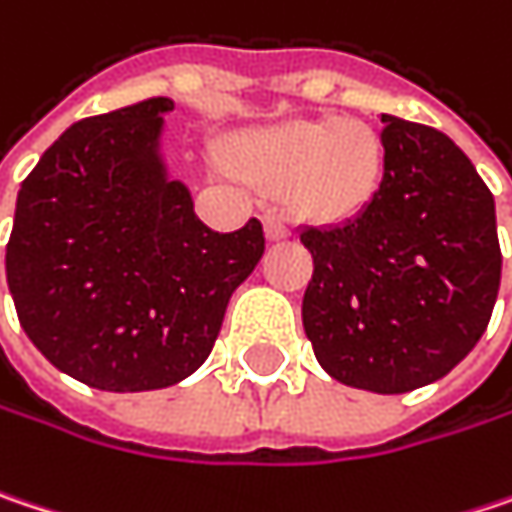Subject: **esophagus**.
<instances>
[{
	"mask_svg": "<svg viewBox=\"0 0 512 512\" xmlns=\"http://www.w3.org/2000/svg\"><path fill=\"white\" fill-rule=\"evenodd\" d=\"M263 228H266V237H269V240H284V237H290V228H287V222H284L278 213H266V216H263Z\"/></svg>",
	"mask_w": 512,
	"mask_h": 512,
	"instance_id": "obj_1",
	"label": "esophagus"
}]
</instances>
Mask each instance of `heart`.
<instances>
[{
	"label": "heart",
	"mask_w": 512,
	"mask_h": 512,
	"mask_svg": "<svg viewBox=\"0 0 512 512\" xmlns=\"http://www.w3.org/2000/svg\"><path fill=\"white\" fill-rule=\"evenodd\" d=\"M228 163L257 184H287L290 205L307 219L343 222L375 199L384 178V143L360 119H290L243 134Z\"/></svg>",
	"instance_id": "heart-1"
}]
</instances>
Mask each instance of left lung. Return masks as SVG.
Returning <instances> with one entry per match:
<instances>
[{"label": "left lung", "instance_id": "8db88e82", "mask_svg": "<svg viewBox=\"0 0 512 512\" xmlns=\"http://www.w3.org/2000/svg\"><path fill=\"white\" fill-rule=\"evenodd\" d=\"M384 178L340 225L302 228L313 255L302 322L346 387L410 393L448 375L487 331L501 284L495 202L431 125L381 114Z\"/></svg>", "mask_w": 512, "mask_h": 512}]
</instances>
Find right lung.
I'll list each match as a JSON object with an SVG mask.
<instances>
[{
	"instance_id": "1",
	"label": "right lung",
	"mask_w": 512,
	"mask_h": 512,
	"mask_svg": "<svg viewBox=\"0 0 512 512\" xmlns=\"http://www.w3.org/2000/svg\"><path fill=\"white\" fill-rule=\"evenodd\" d=\"M172 99L70 125L28 172L5 252L28 340L70 378L163 390L193 375L231 293L263 257V225L219 234L161 155Z\"/></svg>"
}]
</instances>
